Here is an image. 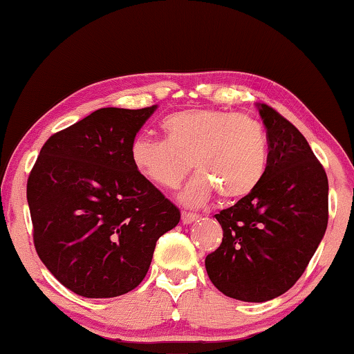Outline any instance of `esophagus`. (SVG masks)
<instances>
[{"instance_id":"obj_1","label":"esophagus","mask_w":354,"mask_h":354,"mask_svg":"<svg viewBox=\"0 0 354 354\" xmlns=\"http://www.w3.org/2000/svg\"><path fill=\"white\" fill-rule=\"evenodd\" d=\"M196 219H198V214H193V212H187V211L182 212V222H183V224H192V222L196 221Z\"/></svg>"}]
</instances>
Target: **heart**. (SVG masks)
<instances>
[{"label": "heart", "instance_id": "obj_1", "mask_svg": "<svg viewBox=\"0 0 354 354\" xmlns=\"http://www.w3.org/2000/svg\"><path fill=\"white\" fill-rule=\"evenodd\" d=\"M164 140L138 137L130 147L137 171L154 185L177 188L192 167L198 176L183 192L187 205L206 203L216 190L224 200L248 196L268 167V137L248 114L195 108L167 115Z\"/></svg>", "mask_w": 354, "mask_h": 354}]
</instances>
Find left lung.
<instances>
[{
  "instance_id": "left-lung-1",
  "label": "left lung",
  "mask_w": 354,
  "mask_h": 354,
  "mask_svg": "<svg viewBox=\"0 0 354 354\" xmlns=\"http://www.w3.org/2000/svg\"><path fill=\"white\" fill-rule=\"evenodd\" d=\"M268 167L248 196L216 219L222 243L206 256L207 275L227 297L248 303L277 298L297 283L328 221V180L301 132L268 104Z\"/></svg>"
}]
</instances>
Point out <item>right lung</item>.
I'll use <instances>...</instances> for the list:
<instances>
[{
    "mask_svg": "<svg viewBox=\"0 0 354 354\" xmlns=\"http://www.w3.org/2000/svg\"><path fill=\"white\" fill-rule=\"evenodd\" d=\"M156 106L103 108L46 140L27 180L33 245L85 298L138 287L180 211L135 169L130 147Z\"/></svg>",
    "mask_w": 354,
    "mask_h": 354,
    "instance_id": "1",
    "label": "right lung"
}]
</instances>
